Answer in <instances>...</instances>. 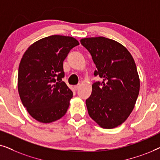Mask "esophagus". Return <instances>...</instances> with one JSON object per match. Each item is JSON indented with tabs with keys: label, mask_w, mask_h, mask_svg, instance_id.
<instances>
[{
	"label": "esophagus",
	"mask_w": 160,
	"mask_h": 160,
	"mask_svg": "<svg viewBox=\"0 0 160 160\" xmlns=\"http://www.w3.org/2000/svg\"><path fill=\"white\" fill-rule=\"evenodd\" d=\"M80 87H81V84H77V85H76V86H74V89H75L76 90H78V89L80 88Z\"/></svg>",
	"instance_id": "obj_1"
}]
</instances>
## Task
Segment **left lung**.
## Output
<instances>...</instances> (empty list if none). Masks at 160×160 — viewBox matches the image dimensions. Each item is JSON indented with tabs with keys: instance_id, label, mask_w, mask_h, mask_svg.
<instances>
[{
	"instance_id": "8db88e82",
	"label": "left lung",
	"mask_w": 160,
	"mask_h": 160,
	"mask_svg": "<svg viewBox=\"0 0 160 160\" xmlns=\"http://www.w3.org/2000/svg\"><path fill=\"white\" fill-rule=\"evenodd\" d=\"M80 41L97 68L94 75L103 78L102 83H94L86 100L89 117L102 128H117L130 116L139 94L140 78L134 59L125 47L112 39L99 36Z\"/></svg>"
}]
</instances>
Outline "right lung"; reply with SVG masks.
<instances>
[{
    "label": "right lung",
    "mask_w": 160,
    "mask_h": 160,
    "mask_svg": "<svg viewBox=\"0 0 160 160\" xmlns=\"http://www.w3.org/2000/svg\"><path fill=\"white\" fill-rule=\"evenodd\" d=\"M78 44L73 37L53 35L36 41L24 53L19 65V95L38 122L51 123L66 113L73 92L62 81L63 61Z\"/></svg>",
    "instance_id": "right-lung-1"
}]
</instances>
